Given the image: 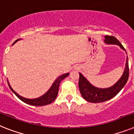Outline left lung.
Here are the masks:
<instances>
[{
  "label": "left lung",
  "instance_id": "8db88e82",
  "mask_svg": "<svg viewBox=\"0 0 134 134\" xmlns=\"http://www.w3.org/2000/svg\"><path fill=\"white\" fill-rule=\"evenodd\" d=\"M105 42L107 44H114L120 46V48L125 50L121 43L114 36L105 35ZM129 63L128 57L126 62V67L123 75L120 79L113 86L110 88L101 89L96 88L88 82V81L81 73H79V88L81 96L88 102L100 103L109 100L114 97L126 84L129 78Z\"/></svg>",
  "mask_w": 134,
  "mask_h": 134
}]
</instances>
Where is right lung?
<instances>
[{
    "instance_id": "1",
    "label": "right lung",
    "mask_w": 134,
    "mask_h": 134,
    "mask_svg": "<svg viewBox=\"0 0 134 134\" xmlns=\"http://www.w3.org/2000/svg\"><path fill=\"white\" fill-rule=\"evenodd\" d=\"M18 40H15L14 42V44ZM68 75H69V73H66V74H64V75H61V76H59V77L55 81V82L53 83V84L52 85L51 88H50L49 90H48V91L45 94H44L41 97H39V98H37V99H26V98H24V97H20V95L18 94L14 91V90L11 88V86H10V85L9 84V83H8V85L10 89L12 90V91L13 92L15 95H16V97H17L18 99H20L22 101H23V102L26 103H27V104L31 105H35V106L46 105L51 103L52 102H53L54 100H55V98H56V97L57 96V94H58L59 86V84H60L61 81L64 79L65 77L68 76Z\"/></svg>"
}]
</instances>
